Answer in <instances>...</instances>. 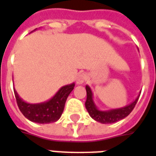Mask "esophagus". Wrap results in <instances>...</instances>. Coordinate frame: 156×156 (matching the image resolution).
<instances>
[{
	"mask_svg": "<svg viewBox=\"0 0 156 156\" xmlns=\"http://www.w3.org/2000/svg\"><path fill=\"white\" fill-rule=\"evenodd\" d=\"M86 79H87V76L85 74H80L79 76H77L76 81L77 85H81L86 81Z\"/></svg>",
	"mask_w": 156,
	"mask_h": 156,
	"instance_id": "34e87169",
	"label": "esophagus"
}]
</instances>
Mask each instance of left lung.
<instances>
[{
    "mask_svg": "<svg viewBox=\"0 0 156 156\" xmlns=\"http://www.w3.org/2000/svg\"><path fill=\"white\" fill-rule=\"evenodd\" d=\"M86 95H87L86 101L85 103L86 110L92 119H94L101 124L115 123L128 116L129 113L133 111L134 107L136 106L140 95V91L137 97L131 103H129V105H127L124 107L111 109L108 111H102L96 106L94 101V98H93V92L88 85L86 86Z\"/></svg>",
    "mask_w": 156,
    "mask_h": 156,
    "instance_id": "8db88e82",
    "label": "left lung"
}]
</instances>
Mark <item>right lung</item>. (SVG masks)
I'll return each instance as SVG.
<instances>
[{"label":"right lung","instance_id":"right-lung-1","mask_svg":"<svg viewBox=\"0 0 156 156\" xmlns=\"http://www.w3.org/2000/svg\"><path fill=\"white\" fill-rule=\"evenodd\" d=\"M74 86V82L62 86L50 100L36 104L25 101L19 96L15 88L14 93L18 107L24 116L35 123L48 124L55 122L61 118L67 97L73 90Z\"/></svg>","mask_w":156,"mask_h":156}]
</instances>
